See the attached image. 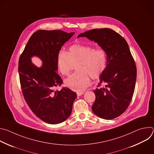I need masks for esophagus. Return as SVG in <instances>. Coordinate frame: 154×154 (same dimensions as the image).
<instances>
[{
    "mask_svg": "<svg viewBox=\"0 0 154 154\" xmlns=\"http://www.w3.org/2000/svg\"><path fill=\"white\" fill-rule=\"evenodd\" d=\"M77 96H82V94H84V91H80V92H77Z\"/></svg>",
    "mask_w": 154,
    "mask_h": 154,
    "instance_id": "34e87169",
    "label": "esophagus"
}]
</instances>
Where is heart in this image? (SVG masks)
Wrapping results in <instances>:
<instances>
[{
  "mask_svg": "<svg viewBox=\"0 0 154 154\" xmlns=\"http://www.w3.org/2000/svg\"><path fill=\"white\" fill-rule=\"evenodd\" d=\"M76 64L78 72L66 79L64 84L72 90L80 92L91 84L90 77L97 79L104 72L107 65L106 53L101 48L77 44L70 46L68 52L63 49L58 52L57 64L61 74L68 75Z\"/></svg>",
  "mask_w": 154,
  "mask_h": 154,
  "instance_id": "b5f03b06",
  "label": "heart"
}]
</instances>
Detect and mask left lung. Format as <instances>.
Instances as JSON below:
<instances>
[{"instance_id": "1", "label": "left lung", "mask_w": 154, "mask_h": 154, "mask_svg": "<svg viewBox=\"0 0 154 154\" xmlns=\"http://www.w3.org/2000/svg\"><path fill=\"white\" fill-rule=\"evenodd\" d=\"M96 42L107 55L106 68L99 77L105 87L93 90V113L104 119L122 115L128 106L135 90L137 68L125 39L113 30L97 29L79 35Z\"/></svg>"}]
</instances>
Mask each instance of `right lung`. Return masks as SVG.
Returning a JSON list of instances; mask_svg holds the SVG:
<instances>
[{"label": "right lung", "instance_id": "right-lung-1", "mask_svg": "<svg viewBox=\"0 0 154 154\" xmlns=\"http://www.w3.org/2000/svg\"><path fill=\"white\" fill-rule=\"evenodd\" d=\"M59 30H38L30 38L19 60V74L24 99L33 113L51 124H60L71 114L76 93L67 88L55 90L63 80L57 74V54L74 35ZM33 56L43 62L38 67Z\"/></svg>", "mask_w": 154, "mask_h": 154}]
</instances>
